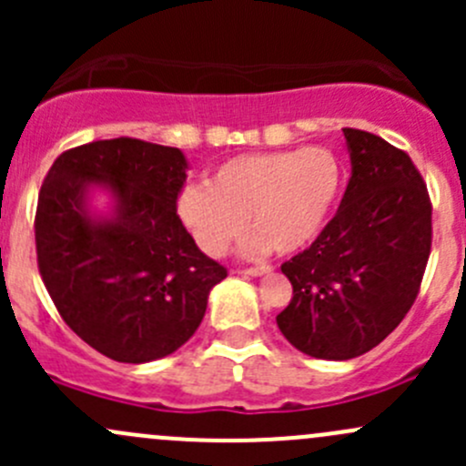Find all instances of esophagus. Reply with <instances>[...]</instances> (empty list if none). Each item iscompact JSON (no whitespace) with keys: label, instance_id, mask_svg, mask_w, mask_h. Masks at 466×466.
<instances>
[{"label":"esophagus","instance_id":"34e87169","mask_svg":"<svg viewBox=\"0 0 466 466\" xmlns=\"http://www.w3.org/2000/svg\"><path fill=\"white\" fill-rule=\"evenodd\" d=\"M266 272H270V266H252V268H246V275H250V277L266 275Z\"/></svg>","mask_w":466,"mask_h":466}]
</instances>
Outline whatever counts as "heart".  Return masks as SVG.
<instances>
[{
  "instance_id": "obj_1",
  "label": "heart",
  "mask_w": 466,
  "mask_h": 466,
  "mask_svg": "<svg viewBox=\"0 0 466 466\" xmlns=\"http://www.w3.org/2000/svg\"><path fill=\"white\" fill-rule=\"evenodd\" d=\"M342 167L324 146L268 150L229 157L207 187H187L177 211L200 250L223 257L246 229V255L268 248L279 255L307 248L320 234L338 198Z\"/></svg>"
}]
</instances>
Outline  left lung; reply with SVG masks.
<instances>
[{"instance_id": "left-lung-1", "label": "left lung", "mask_w": 466, "mask_h": 466, "mask_svg": "<svg viewBox=\"0 0 466 466\" xmlns=\"http://www.w3.org/2000/svg\"><path fill=\"white\" fill-rule=\"evenodd\" d=\"M351 177L336 216L281 272L293 284L277 327L295 350L347 360L383 342L420 293L433 205L410 155L379 135L342 128Z\"/></svg>"}]
</instances>
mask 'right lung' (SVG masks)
Instances as JSON below:
<instances>
[{
    "mask_svg": "<svg viewBox=\"0 0 466 466\" xmlns=\"http://www.w3.org/2000/svg\"><path fill=\"white\" fill-rule=\"evenodd\" d=\"M185 182L180 148L133 137L65 150L42 182V281L67 327L116 363H148L185 345L203 322L209 290L228 277L177 216ZM89 184L116 196L110 219L86 211Z\"/></svg>",
    "mask_w": 466,
    "mask_h": 466,
    "instance_id": "obj_1",
    "label": "right lung"
}]
</instances>
